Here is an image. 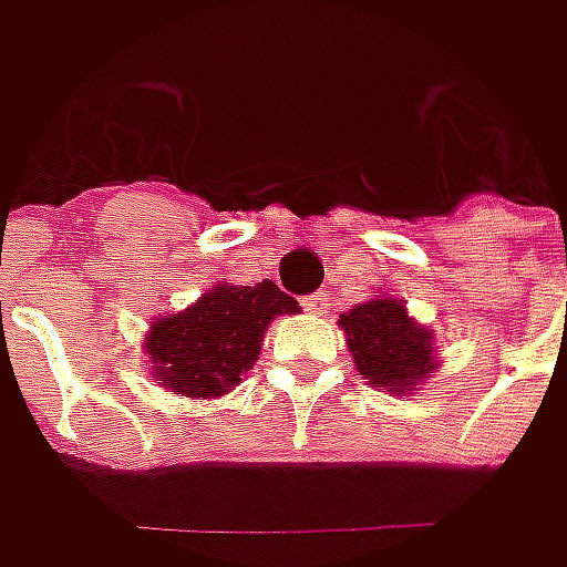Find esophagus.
Listing matches in <instances>:
<instances>
[{
    "label": "esophagus",
    "mask_w": 567,
    "mask_h": 567,
    "mask_svg": "<svg viewBox=\"0 0 567 567\" xmlns=\"http://www.w3.org/2000/svg\"><path fill=\"white\" fill-rule=\"evenodd\" d=\"M302 306H306V312L324 316V312H328V306H331V293H328V290H318V293L306 296V299H302Z\"/></svg>",
    "instance_id": "1"
}]
</instances>
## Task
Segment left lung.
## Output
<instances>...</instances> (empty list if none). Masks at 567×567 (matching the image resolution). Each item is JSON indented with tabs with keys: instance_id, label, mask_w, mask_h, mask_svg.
I'll use <instances>...</instances> for the list:
<instances>
[{
	"instance_id": "1",
	"label": "left lung",
	"mask_w": 567,
	"mask_h": 567,
	"mask_svg": "<svg viewBox=\"0 0 567 567\" xmlns=\"http://www.w3.org/2000/svg\"><path fill=\"white\" fill-rule=\"evenodd\" d=\"M340 324L347 331L357 369L375 388L406 394L425 372L435 369L432 334L410 321L401 299L362 302L353 312H343Z\"/></svg>"
}]
</instances>
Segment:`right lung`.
<instances>
[{"instance_id": "add662e5", "label": "right lung", "mask_w": 567, "mask_h": 567, "mask_svg": "<svg viewBox=\"0 0 567 567\" xmlns=\"http://www.w3.org/2000/svg\"><path fill=\"white\" fill-rule=\"evenodd\" d=\"M299 302L274 280L255 287L217 284L192 309L161 318L147 334V357L161 384L186 398H220L239 384L261 353L274 316L296 312Z\"/></svg>"}]
</instances>
